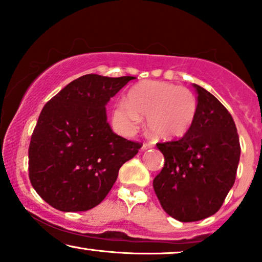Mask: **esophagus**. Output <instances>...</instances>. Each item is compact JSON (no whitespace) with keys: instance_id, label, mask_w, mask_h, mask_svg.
Masks as SVG:
<instances>
[{"instance_id":"34e87169","label":"esophagus","mask_w":262,"mask_h":262,"mask_svg":"<svg viewBox=\"0 0 262 262\" xmlns=\"http://www.w3.org/2000/svg\"><path fill=\"white\" fill-rule=\"evenodd\" d=\"M152 146H154V144H152V143H144L143 146H141V150H143V151H144V150L151 149Z\"/></svg>"}]
</instances>
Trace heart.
<instances>
[{"mask_svg":"<svg viewBox=\"0 0 262 262\" xmlns=\"http://www.w3.org/2000/svg\"><path fill=\"white\" fill-rule=\"evenodd\" d=\"M197 98L188 89L161 81H144L128 93V101H118L113 121L122 130L133 132L146 117V128L152 137L170 140L181 138L193 124Z\"/></svg>","mask_w":262,"mask_h":262,"instance_id":"heart-1","label":"heart"}]
</instances>
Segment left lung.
I'll use <instances>...</instances> for the list:
<instances>
[{
    "mask_svg": "<svg viewBox=\"0 0 262 262\" xmlns=\"http://www.w3.org/2000/svg\"><path fill=\"white\" fill-rule=\"evenodd\" d=\"M198 93L193 124L181 139L158 143L165 164L152 181L162 209L180 222L217 213L235 182L240 143L235 123L212 93Z\"/></svg>",
    "mask_w": 262,
    "mask_h": 262,
    "instance_id": "1",
    "label": "left lung"
}]
</instances>
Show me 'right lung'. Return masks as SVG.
<instances>
[{
    "label": "right lung",
    "instance_id": "1",
    "mask_svg": "<svg viewBox=\"0 0 262 262\" xmlns=\"http://www.w3.org/2000/svg\"><path fill=\"white\" fill-rule=\"evenodd\" d=\"M134 79L83 75L43 107L28 149L29 180L55 209L100 204L122 165L139 151L143 144L113 133L106 114L107 102Z\"/></svg>",
    "mask_w": 262,
    "mask_h": 262
}]
</instances>
